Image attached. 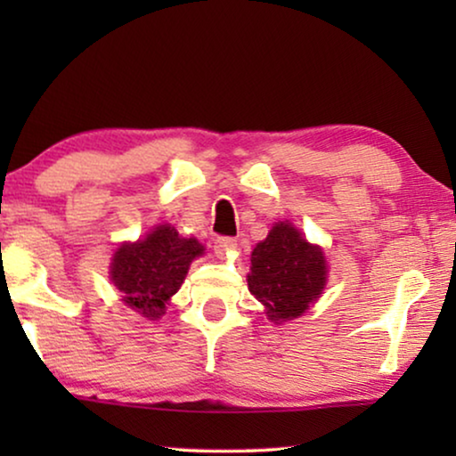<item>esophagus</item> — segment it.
<instances>
[{"label":"esophagus","mask_w":456,"mask_h":456,"mask_svg":"<svg viewBox=\"0 0 456 456\" xmlns=\"http://www.w3.org/2000/svg\"><path fill=\"white\" fill-rule=\"evenodd\" d=\"M234 247H236V240L232 239V236H217V239L214 240V251L217 255H226L228 251H232Z\"/></svg>","instance_id":"34e87169"}]
</instances>
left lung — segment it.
Returning <instances> with one entry per match:
<instances>
[{"instance_id":"1","label":"left lung","mask_w":456,"mask_h":456,"mask_svg":"<svg viewBox=\"0 0 456 456\" xmlns=\"http://www.w3.org/2000/svg\"><path fill=\"white\" fill-rule=\"evenodd\" d=\"M326 272L322 248L309 245L289 222H280L253 248L247 282L267 317L278 323L305 314L320 298Z\"/></svg>"}]
</instances>
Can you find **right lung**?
<instances>
[{
    "instance_id": "add662e5",
    "label": "right lung",
    "mask_w": 456,
    "mask_h": 456,
    "mask_svg": "<svg viewBox=\"0 0 456 456\" xmlns=\"http://www.w3.org/2000/svg\"><path fill=\"white\" fill-rule=\"evenodd\" d=\"M203 253L195 239H183L172 226H158L145 240L122 245L111 261V282L122 301L142 317L158 320L166 301L184 282L191 261Z\"/></svg>"
}]
</instances>
